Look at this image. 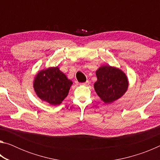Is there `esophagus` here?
<instances>
[{
	"mask_svg": "<svg viewBox=\"0 0 160 160\" xmlns=\"http://www.w3.org/2000/svg\"><path fill=\"white\" fill-rule=\"evenodd\" d=\"M89 84H90V82H89V81H86L85 82L80 83V85H83V86H88V85H89Z\"/></svg>",
	"mask_w": 160,
	"mask_h": 160,
	"instance_id": "obj_1",
	"label": "esophagus"
}]
</instances>
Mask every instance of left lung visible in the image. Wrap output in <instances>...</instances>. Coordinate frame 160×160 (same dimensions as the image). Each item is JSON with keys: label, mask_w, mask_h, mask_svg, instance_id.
<instances>
[{"label": "left lung", "mask_w": 160, "mask_h": 160, "mask_svg": "<svg viewBox=\"0 0 160 160\" xmlns=\"http://www.w3.org/2000/svg\"><path fill=\"white\" fill-rule=\"evenodd\" d=\"M96 75L97 80L94 84V90L105 104L121 98L128 90V78L118 68L104 65L96 70Z\"/></svg>", "instance_id": "left-lung-1"}]
</instances>
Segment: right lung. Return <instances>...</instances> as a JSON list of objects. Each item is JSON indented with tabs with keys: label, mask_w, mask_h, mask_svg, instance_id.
<instances>
[{
	"label": "right lung",
	"mask_w": 160,
	"mask_h": 160,
	"mask_svg": "<svg viewBox=\"0 0 160 160\" xmlns=\"http://www.w3.org/2000/svg\"><path fill=\"white\" fill-rule=\"evenodd\" d=\"M72 85V81L61 71L58 66L39 70L33 82L37 97L51 106L61 104L68 94Z\"/></svg>",
	"instance_id": "add662e5"
}]
</instances>
